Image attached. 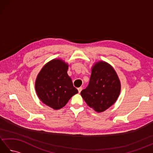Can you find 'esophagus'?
I'll return each mask as SVG.
<instances>
[{"instance_id": "34e87169", "label": "esophagus", "mask_w": 153, "mask_h": 153, "mask_svg": "<svg viewBox=\"0 0 153 153\" xmlns=\"http://www.w3.org/2000/svg\"><path fill=\"white\" fill-rule=\"evenodd\" d=\"M77 90H78V92L80 93L82 90V87H79V88H77Z\"/></svg>"}]
</instances>
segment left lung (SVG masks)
Wrapping results in <instances>:
<instances>
[{"label":"left lung","mask_w":153,"mask_h":153,"mask_svg":"<svg viewBox=\"0 0 153 153\" xmlns=\"http://www.w3.org/2000/svg\"><path fill=\"white\" fill-rule=\"evenodd\" d=\"M120 82L112 67L100 61L92 68L89 85L81 95L90 107L101 112L111 106L118 99Z\"/></svg>","instance_id":"left-lung-1"}]
</instances>
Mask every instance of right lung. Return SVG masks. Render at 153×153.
<instances>
[{
	"instance_id": "right-lung-1",
	"label": "right lung",
	"mask_w": 153,
	"mask_h": 153,
	"mask_svg": "<svg viewBox=\"0 0 153 153\" xmlns=\"http://www.w3.org/2000/svg\"><path fill=\"white\" fill-rule=\"evenodd\" d=\"M68 68V64L62 60H51L42 68L35 82L39 98L54 110L62 108L78 93L67 74Z\"/></svg>"
}]
</instances>
